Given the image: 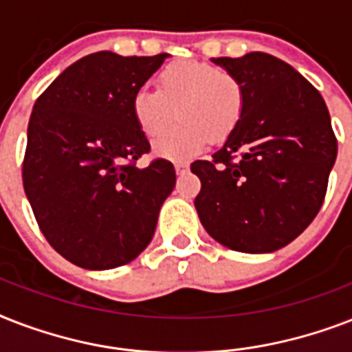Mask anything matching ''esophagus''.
<instances>
[{"instance_id":"esophagus-1","label":"esophagus","mask_w":352,"mask_h":352,"mask_svg":"<svg viewBox=\"0 0 352 352\" xmlns=\"http://www.w3.org/2000/svg\"><path fill=\"white\" fill-rule=\"evenodd\" d=\"M175 171L177 175H184V173L190 171V164L188 162H175Z\"/></svg>"}]
</instances>
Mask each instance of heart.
Listing matches in <instances>:
<instances>
[{"mask_svg": "<svg viewBox=\"0 0 352 352\" xmlns=\"http://www.w3.org/2000/svg\"><path fill=\"white\" fill-rule=\"evenodd\" d=\"M157 91L138 89L131 115L144 137H158L173 118L179 122L153 144L155 153L170 160L192 159L210 137L223 140L234 131L245 106V91L234 74L206 62L177 60L155 78Z\"/></svg>", "mask_w": 352, "mask_h": 352, "instance_id": "b5f03b06", "label": "heart"}]
</instances>
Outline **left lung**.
Masks as SVG:
<instances>
[{
    "mask_svg": "<svg viewBox=\"0 0 352 352\" xmlns=\"http://www.w3.org/2000/svg\"><path fill=\"white\" fill-rule=\"evenodd\" d=\"M245 91L243 113L212 160H195V210L232 250L268 254L294 241L320 212L338 142L314 85L267 52L212 58Z\"/></svg>",
    "mask_w": 352,
    "mask_h": 352,
    "instance_id": "left-lung-1",
    "label": "left lung"
}]
</instances>
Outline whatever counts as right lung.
Here are the masks:
<instances>
[{"mask_svg": "<svg viewBox=\"0 0 352 352\" xmlns=\"http://www.w3.org/2000/svg\"><path fill=\"white\" fill-rule=\"evenodd\" d=\"M166 58L93 52L32 107L25 195L49 245L78 267L133 261L153 239L160 206L175 188L170 160L135 164L149 142L133 120L131 98Z\"/></svg>", "mask_w": 352, "mask_h": 352, "instance_id": "obj_1", "label": "right lung"}]
</instances>
